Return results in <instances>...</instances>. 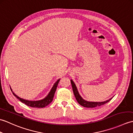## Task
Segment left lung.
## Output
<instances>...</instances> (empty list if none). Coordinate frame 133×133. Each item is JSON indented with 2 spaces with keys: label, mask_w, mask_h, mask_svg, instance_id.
I'll return each instance as SVG.
<instances>
[{
  "label": "left lung",
  "mask_w": 133,
  "mask_h": 133,
  "mask_svg": "<svg viewBox=\"0 0 133 133\" xmlns=\"http://www.w3.org/2000/svg\"><path fill=\"white\" fill-rule=\"evenodd\" d=\"M71 83L73 92H74V94L76 99H77L79 104H81V106H82L83 107H87V108H93V107L101 106L103 105V104L107 103L112 99V98H111L106 101L102 102H91L86 101L85 100H84L81 97V95H79V92L77 90V87H76L75 83H74V82H73L72 80H71Z\"/></svg>",
  "instance_id": "left-lung-1"
}]
</instances>
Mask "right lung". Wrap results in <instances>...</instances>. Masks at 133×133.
<instances>
[{
	"label": "right lung",
	"mask_w": 133,
	"mask_h": 133,
	"mask_svg": "<svg viewBox=\"0 0 133 133\" xmlns=\"http://www.w3.org/2000/svg\"><path fill=\"white\" fill-rule=\"evenodd\" d=\"M60 79H58L57 81L54 84V86L52 87V88L50 92H49V94H48L47 97L45 98L44 99L41 101H27L23 99H22L21 98H19L16 95H15L13 91H12V89L11 88V91H12L13 94L14 95L15 97H16V98H18L19 101H21L22 102H23L25 104H26L28 106L31 107H36V108H43V107H46V106L49 105V104L53 100L54 97V94L55 91L56 90V88H57L58 83Z\"/></svg>",
	"instance_id": "add662e5"
}]
</instances>
